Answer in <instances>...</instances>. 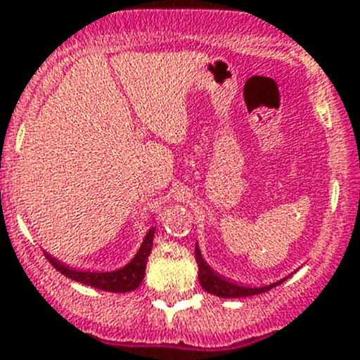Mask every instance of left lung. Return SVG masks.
<instances>
[{"mask_svg":"<svg viewBox=\"0 0 360 360\" xmlns=\"http://www.w3.org/2000/svg\"><path fill=\"white\" fill-rule=\"evenodd\" d=\"M195 257H197L198 263V281H200V285L203 291L209 294H214V296L219 297H245V296H254V294H261L270 291L275 285L282 284L285 278L291 277L292 274L285 275L284 278L277 282H271L268 285H249L242 284V282L231 281V278L224 277L219 271H216L214 268H210V264L203 259L200 248H198V242L195 244Z\"/></svg>","mask_w":360,"mask_h":360,"instance_id":"1","label":"left lung"}]
</instances>
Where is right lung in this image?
<instances>
[{"label": "right lung", "mask_w": 360, "mask_h": 360, "mask_svg": "<svg viewBox=\"0 0 360 360\" xmlns=\"http://www.w3.org/2000/svg\"><path fill=\"white\" fill-rule=\"evenodd\" d=\"M155 230H157V224L151 226L150 230H148V233L144 235V240L143 244H141L139 250L136 252V256H134L125 266L118 268V270H79V268L69 266V264L63 263V261L53 257L52 254H49L46 250L45 256L57 271L66 275L71 281H76L79 282V284L85 285H92V288L101 289V291L129 292L139 288L141 282H143L144 278V274H146V263L148 256L151 254V248H153Z\"/></svg>", "instance_id": "add662e5"}]
</instances>
